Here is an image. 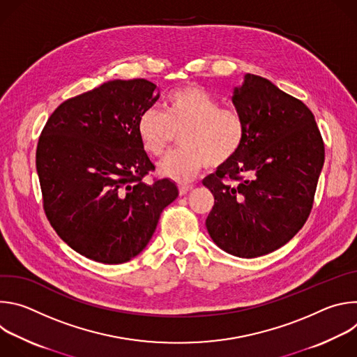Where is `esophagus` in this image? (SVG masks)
<instances>
[{"label":"esophagus","mask_w":357,"mask_h":357,"mask_svg":"<svg viewBox=\"0 0 357 357\" xmlns=\"http://www.w3.org/2000/svg\"><path fill=\"white\" fill-rule=\"evenodd\" d=\"M192 189H193V186H190V185H181V186H179V195H181V196H185V195H188Z\"/></svg>","instance_id":"esophagus-1"}]
</instances>
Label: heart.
Wrapping results in <instances>:
<instances>
[{"label": "heart", "mask_w": 357, "mask_h": 357, "mask_svg": "<svg viewBox=\"0 0 357 357\" xmlns=\"http://www.w3.org/2000/svg\"><path fill=\"white\" fill-rule=\"evenodd\" d=\"M167 113L145 109L137 121L139 144L148 155L162 158L182 131L181 149L160 165V174L179 183L192 181L203 168L219 169L229 164L245 139V123L234 109H222L206 89L186 84L169 93Z\"/></svg>", "instance_id": "obj_1"}]
</instances>
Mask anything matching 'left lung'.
<instances>
[{
    "mask_svg": "<svg viewBox=\"0 0 357 357\" xmlns=\"http://www.w3.org/2000/svg\"><path fill=\"white\" fill-rule=\"evenodd\" d=\"M231 100L245 139L203 179L215 197L206 229L226 252L254 259L287 244L307 222L325 145L312 112L261 76L247 73Z\"/></svg>",
    "mask_w": 357,
    "mask_h": 357,
    "instance_id": "left-lung-1",
    "label": "left lung"
}]
</instances>
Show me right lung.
Returning <instances> with one entry per match:
<instances>
[{"label": "right lung", "mask_w": 357, "mask_h": 357, "mask_svg": "<svg viewBox=\"0 0 357 357\" xmlns=\"http://www.w3.org/2000/svg\"><path fill=\"white\" fill-rule=\"evenodd\" d=\"M160 98L145 79L110 80L52 113L36 148L43 211L58 236L82 256L126 263L146 247L162 211L178 197L139 144V114Z\"/></svg>", "instance_id": "right-lung-1"}]
</instances>
